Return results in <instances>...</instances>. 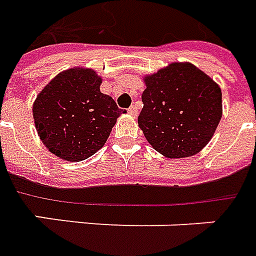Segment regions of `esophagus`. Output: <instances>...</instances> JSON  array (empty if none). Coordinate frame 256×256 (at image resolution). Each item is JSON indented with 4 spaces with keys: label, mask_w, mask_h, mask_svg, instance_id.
Here are the masks:
<instances>
[{
    "label": "esophagus",
    "mask_w": 256,
    "mask_h": 256,
    "mask_svg": "<svg viewBox=\"0 0 256 256\" xmlns=\"http://www.w3.org/2000/svg\"><path fill=\"white\" fill-rule=\"evenodd\" d=\"M128 113H130V116L136 117V116H138V108H136L135 105H132V106H130V109H128Z\"/></svg>",
    "instance_id": "34e87169"
}]
</instances>
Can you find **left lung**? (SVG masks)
<instances>
[{
    "label": "left lung",
    "instance_id": "1",
    "mask_svg": "<svg viewBox=\"0 0 256 256\" xmlns=\"http://www.w3.org/2000/svg\"><path fill=\"white\" fill-rule=\"evenodd\" d=\"M139 126L166 158L193 156L210 142L222 116V89L192 63H172L144 76Z\"/></svg>",
    "mask_w": 256,
    "mask_h": 256
}]
</instances>
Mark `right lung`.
I'll use <instances>...</instances> for the list:
<instances>
[{
	"mask_svg": "<svg viewBox=\"0 0 256 256\" xmlns=\"http://www.w3.org/2000/svg\"><path fill=\"white\" fill-rule=\"evenodd\" d=\"M101 76L92 68L72 67L59 72L36 97L34 120L50 152L80 162L102 148L121 110L101 93Z\"/></svg>",
	"mask_w": 256,
	"mask_h": 256,
	"instance_id": "1",
	"label": "right lung"
}]
</instances>
